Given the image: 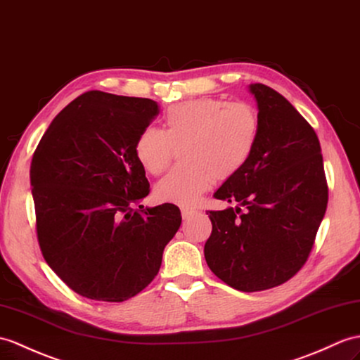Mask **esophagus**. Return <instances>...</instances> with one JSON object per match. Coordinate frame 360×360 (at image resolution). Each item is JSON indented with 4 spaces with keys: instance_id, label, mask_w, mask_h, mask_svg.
<instances>
[{
    "instance_id": "34e87169",
    "label": "esophagus",
    "mask_w": 360,
    "mask_h": 360,
    "mask_svg": "<svg viewBox=\"0 0 360 360\" xmlns=\"http://www.w3.org/2000/svg\"><path fill=\"white\" fill-rule=\"evenodd\" d=\"M181 214H182V219H190L191 216L196 214V210L195 208H190V207H182L181 208Z\"/></svg>"
}]
</instances>
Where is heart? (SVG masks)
Segmentation results:
<instances>
[{"label": "heart", "mask_w": 360, "mask_h": 360, "mask_svg": "<svg viewBox=\"0 0 360 360\" xmlns=\"http://www.w3.org/2000/svg\"><path fill=\"white\" fill-rule=\"evenodd\" d=\"M259 135L261 118L252 104L204 96L167 108L162 130L142 129L133 153L142 169L158 176L181 148L182 164L156 184L155 196L190 207L214 181H229L245 169Z\"/></svg>", "instance_id": "obj_1"}]
</instances>
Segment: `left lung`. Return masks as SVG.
Here are the masks:
<instances>
[{
  "instance_id": "left-lung-1",
  "label": "left lung",
  "mask_w": 360,
  "mask_h": 360,
  "mask_svg": "<svg viewBox=\"0 0 360 360\" xmlns=\"http://www.w3.org/2000/svg\"><path fill=\"white\" fill-rule=\"evenodd\" d=\"M250 90L261 135L245 169L214 193L239 207L207 212L213 229L204 247L210 270L248 293L278 287L302 269L328 204L314 129L271 87Z\"/></svg>"
}]
</instances>
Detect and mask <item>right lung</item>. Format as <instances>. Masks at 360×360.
<instances>
[{
  "label": "right lung",
  "instance_id": "add662e5",
  "mask_svg": "<svg viewBox=\"0 0 360 360\" xmlns=\"http://www.w3.org/2000/svg\"><path fill=\"white\" fill-rule=\"evenodd\" d=\"M160 113L148 98L90 90L56 115L30 164L38 244L75 293L124 302L160 271L181 225L176 205H138L150 184L133 153Z\"/></svg>",
  "mask_w": 360,
  "mask_h": 360
}]
</instances>
